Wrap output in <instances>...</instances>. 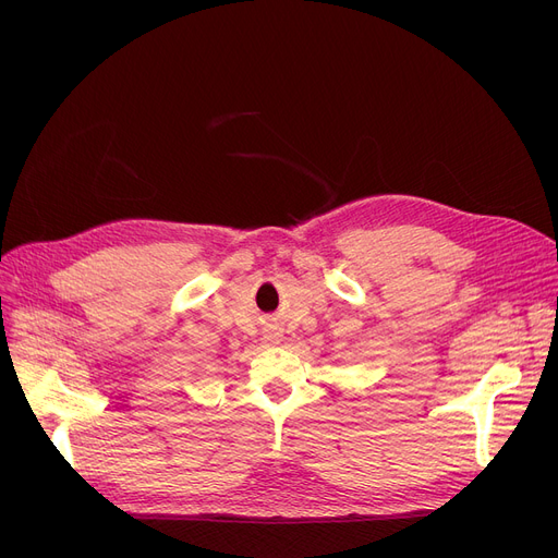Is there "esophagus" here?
I'll return each mask as SVG.
<instances>
[{
    "instance_id": "esophagus-1",
    "label": "esophagus",
    "mask_w": 558,
    "mask_h": 558,
    "mask_svg": "<svg viewBox=\"0 0 558 558\" xmlns=\"http://www.w3.org/2000/svg\"><path fill=\"white\" fill-rule=\"evenodd\" d=\"M265 338H268V342H270V344H277V342H279V338H281V333H279L277 329H270V331H268V336H265Z\"/></svg>"
}]
</instances>
